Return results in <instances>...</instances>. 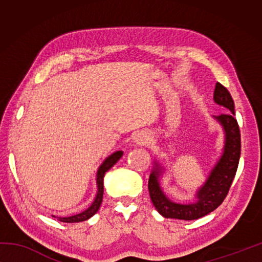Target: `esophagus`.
Returning <instances> with one entry per match:
<instances>
[{
    "label": "esophagus",
    "instance_id": "34e87169",
    "mask_svg": "<svg viewBox=\"0 0 262 262\" xmlns=\"http://www.w3.org/2000/svg\"><path fill=\"white\" fill-rule=\"evenodd\" d=\"M134 143L136 145H148L150 143V136L144 132L137 133L134 136Z\"/></svg>",
    "mask_w": 262,
    "mask_h": 262
}]
</instances>
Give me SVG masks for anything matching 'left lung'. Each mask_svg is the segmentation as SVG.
<instances>
[{"mask_svg":"<svg viewBox=\"0 0 262 262\" xmlns=\"http://www.w3.org/2000/svg\"><path fill=\"white\" fill-rule=\"evenodd\" d=\"M214 101L224 107L225 112L214 115L224 132V147L221 157L209 172V176L200 188L196 190L194 202L179 203L170 200L163 192L161 177L164 168L157 161L154 162V168L150 173L148 188L150 199L157 211L165 219L192 221L198 220L215 210L222 202L236 176L239 158H241V132L234 119V103L227 88L216 83L214 90Z\"/></svg>","mask_w":262,"mask_h":262,"instance_id":"left-lung-1","label":"left lung"}]
</instances>
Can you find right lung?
<instances>
[{
	"mask_svg": "<svg viewBox=\"0 0 262 262\" xmlns=\"http://www.w3.org/2000/svg\"><path fill=\"white\" fill-rule=\"evenodd\" d=\"M123 152L121 151H115L112 155H110L108 157L105 158V161L101 163V165L98 167V171H97V194L94 202L91 203V206L86 208L85 210H83L76 215L72 216H54L53 217L57 219V221L63 222V223H77V222H83L90 219V217L94 216L98 209L100 208L101 201H103V194H104V176L106 172H107L111 167H112L115 163H117L119 159L122 157Z\"/></svg>",
	"mask_w": 262,
	"mask_h": 262,
	"instance_id": "1",
	"label": "right lung"
}]
</instances>
